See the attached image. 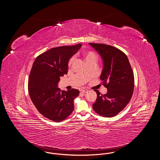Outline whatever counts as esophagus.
Wrapping results in <instances>:
<instances>
[{
    "mask_svg": "<svg viewBox=\"0 0 160 160\" xmlns=\"http://www.w3.org/2000/svg\"><path fill=\"white\" fill-rule=\"evenodd\" d=\"M80 92L82 93H87L88 92V90H87V89H82Z\"/></svg>",
    "mask_w": 160,
    "mask_h": 160,
    "instance_id": "esophagus-1",
    "label": "esophagus"
}]
</instances>
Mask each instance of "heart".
Listing matches in <instances>:
<instances>
[{
	"mask_svg": "<svg viewBox=\"0 0 160 160\" xmlns=\"http://www.w3.org/2000/svg\"><path fill=\"white\" fill-rule=\"evenodd\" d=\"M83 56L84 59H85V61L87 63H89L92 61H97V54L92 51H85L83 53ZM74 61H75L74 56L71 57L69 59L68 62V66L69 67L73 64Z\"/></svg>",
	"mask_w": 160,
	"mask_h": 160,
	"instance_id": "1",
	"label": "heart"
}]
</instances>
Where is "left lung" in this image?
I'll list each match as a JSON object with an SVG mask.
<instances>
[{
  "label": "left lung",
  "instance_id": "1",
  "mask_svg": "<svg viewBox=\"0 0 160 160\" xmlns=\"http://www.w3.org/2000/svg\"><path fill=\"white\" fill-rule=\"evenodd\" d=\"M103 61L100 76L107 88L106 94L97 91V98L93 104V110L99 115L113 117L127 106L132 97L134 77L127 56L121 50L103 44L89 43Z\"/></svg>",
  "mask_w": 160,
  "mask_h": 160
}]
</instances>
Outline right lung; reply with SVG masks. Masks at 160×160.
<instances>
[{"label": "right lung", "mask_w": 160, "mask_h": 160, "mask_svg": "<svg viewBox=\"0 0 160 160\" xmlns=\"http://www.w3.org/2000/svg\"><path fill=\"white\" fill-rule=\"evenodd\" d=\"M82 47L61 46L41 54L31 69L28 91L38 112L50 120L61 122L74 110V99L78 96L76 89L61 91L58 88L60 77L68 72L69 59Z\"/></svg>", "instance_id": "add662e5"}]
</instances>
